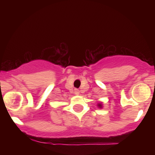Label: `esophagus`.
<instances>
[{
  "label": "esophagus",
  "mask_w": 155,
  "mask_h": 155,
  "mask_svg": "<svg viewBox=\"0 0 155 155\" xmlns=\"http://www.w3.org/2000/svg\"><path fill=\"white\" fill-rule=\"evenodd\" d=\"M74 94H75L76 95H79V90H77V89H76V90H74Z\"/></svg>",
  "instance_id": "esophagus-1"
}]
</instances>
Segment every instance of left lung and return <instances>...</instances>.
I'll return each instance as SVG.
<instances>
[{
	"instance_id": "8db88e82",
	"label": "left lung",
	"mask_w": 155,
	"mask_h": 155,
	"mask_svg": "<svg viewBox=\"0 0 155 155\" xmlns=\"http://www.w3.org/2000/svg\"><path fill=\"white\" fill-rule=\"evenodd\" d=\"M97 107H98L99 108H103V103L99 102L98 104H97Z\"/></svg>"
}]
</instances>
